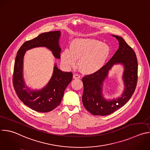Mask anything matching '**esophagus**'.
Returning a JSON list of instances; mask_svg holds the SVG:
<instances>
[{
  "instance_id": "34e87169",
  "label": "esophagus",
  "mask_w": 150,
  "mask_h": 150,
  "mask_svg": "<svg viewBox=\"0 0 150 150\" xmlns=\"http://www.w3.org/2000/svg\"><path fill=\"white\" fill-rule=\"evenodd\" d=\"M73 78H74V79H79L80 78V76L78 74H74L73 75Z\"/></svg>"
}]
</instances>
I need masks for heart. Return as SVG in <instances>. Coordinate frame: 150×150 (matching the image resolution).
<instances>
[{
  "instance_id": "obj_1",
  "label": "heart",
  "mask_w": 150,
  "mask_h": 150,
  "mask_svg": "<svg viewBox=\"0 0 150 150\" xmlns=\"http://www.w3.org/2000/svg\"><path fill=\"white\" fill-rule=\"evenodd\" d=\"M110 47L101 41L95 39H74L69 50L61 54V61L67 67H72L78 59V67L83 74L90 75L98 71L105 64L110 54Z\"/></svg>"
}]
</instances>
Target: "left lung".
Returning a JSON list of instances; mask_svg holds the SVG:
<instances>
[{
  "instance_id": "left-lung-1",
  "label": "left lung",
  "mask_w": 150,
  "mask_h": 150,
  "mask_svg": "<svg viewBox=\"0 0 150 150\" xmlns=\"http://www.w3.org/2000/svg\"><path fill=\"white\" fill-rule=\"evenodd\" d=\"M112 36L119 42V48L114 56L98 71L82 78V103L85 109L93 115L105 116L114 113L129 101L137 86L138 62L136 54L122 37ZM117 63H122L125 67L123 79L125 89L121 97L108 101L102 96V84L109 70Z\"/></svg>"
}]
</instances>
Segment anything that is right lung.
Returning <instances> with one entry per match:
<instances>
[{"label": "right lung", "instance_id": "obj_1", "mask_svg": "<svg viewBox=\"0 0 150 150\" xmlns=\"http://www.w3.org/2000/svg\"><path fill=\"white\" fill-rule=\"evenodd\" d=\"M61 31L45 32L35 38L25 42L19 48L15 61L13 84L15 92L25 105L40 112L51 111L61 103L64 91L72 79V73L63 72L55 65L53 75L48 83L41 90L28 88L23 78V61L25 54L30 49L45 46L51 50L56 58H61L59 45Z\"/></svg>", "mask_w": 150, "mask_h": 150}]
</instances>
